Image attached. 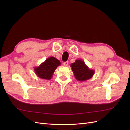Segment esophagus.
Wrapping results in <instances>:
<instances>
[{"label":"esophagus","mask_w":130,"mask_h":130,"mask_svg":"<svg viewBox=\"0 0 130 130\" xmlns=\"http://www.w3.org/2000/svg\"><path fill=\"white\" fill-rule=\"evenodd\" d=\"M68 61H66V62H64V63H63V65L64 66H68Z\"/></svg>","instance_id":"1"}]
</instances>
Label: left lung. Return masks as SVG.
<instances>
[{"instance_id": "obj_1", "label": "left lung", "mask_w": 130, "mask_h": 130, "mask_svg": "<svg viewBox=\"0 0 130 130\" xmlns=\"http://www.w3.org/2000/svg\"><path fill=\"white\" fill-rule=\"evenodd\" d=\"M70 67L75 77L78 81H87L91 78L95 73V70L89 69L85 62L81 60H76L70 64Z\"/></svg>"}]
</instances>
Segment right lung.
I'll return each instance as SVG.
<instances>
[{
  "mask_svg": "<svg viewBox=\"0 0 130 130\" xmlns=\"http://www.w3.org/2000/svg\"><path fill=\"white\" fill-rule=\"evenodd\" d=\"M61 62L55 57L51 56L41 63L38 67H34V71L36 75L42 79L50 80L53 74Z\"/></svg>",
  "mask_w": 130,
  "mask_h": 130,
  "instance_id": "add662e5",
  "label": "right lung"
}]
</instances>
